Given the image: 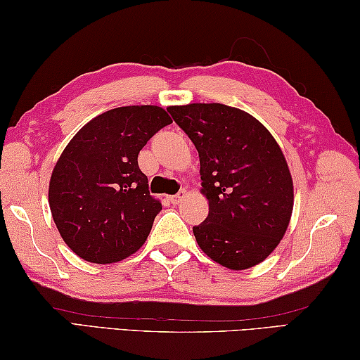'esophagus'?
<instances>
[{
    "instance_id": "1",
    "label": "esophagus",
    "mask_w": 360,
    "mask_h": 360,
    "mask_svg": "<svg viewBox=\"0 0 360 360\" xmlns=\"http://www.w3.org/2000/svg\"><path fill=\"white\" fill-rule=\"evenodd\" d=\"M184 197H186V191H184V188H182V191H179L176 195H172V197H168V200H169V202H172L173 205H178Z\"/></svg>"
}]
</instances>
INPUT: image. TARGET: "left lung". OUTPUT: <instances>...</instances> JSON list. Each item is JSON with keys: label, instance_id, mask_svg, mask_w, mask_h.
I'll return each instance as SVG.
<instances>
[{"label": "left lung", "instance_id": "left-lung-1", "mask_svg": "<svg viewBox=\"0 0 360 360\" xmlns=\"http://www.w3.org/2000/svg\"><path fill=\"white\" fill-rule=\"evenodd\" d=\"M200 157L208 217L193 227L203 252L230 270L265 260L288 229L294 187L275 138L252 115L221 103L168 108Z\"/></svg>", "mask_w": 360, "mask_h": 360}]
</instances>
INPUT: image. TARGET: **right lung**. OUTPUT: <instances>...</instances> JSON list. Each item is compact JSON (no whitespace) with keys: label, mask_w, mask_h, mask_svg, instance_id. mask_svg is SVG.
Returning a JSON list of instances; mask_svg holds the SVG:
<instances>
[{"label":"right lung","mask_w":360,"mask_h":360,"mask_svg":"<svg viewBox=\"0 0 360 360\" xmlns=\"http://www.w3.org/2000/svg\"><path fill=\"white\" fill-rule=\"evenodd\" d=\"M172 124L158 106H124L84 125L60 155L49 184V205L72 252L112 264L144 245L162 205L150 197L138 154Z\"/></svg>","instance_id":"add662e5"}]
</instances>
